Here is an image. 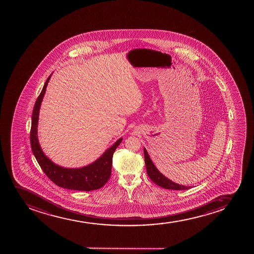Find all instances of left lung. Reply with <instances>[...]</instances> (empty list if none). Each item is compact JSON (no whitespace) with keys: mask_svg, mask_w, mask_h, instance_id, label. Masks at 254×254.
Listing matches in <instances>:
<instances>
[{"mask_svg":"<svg viewBox=\"0 0 254 254\" xmlns=\"http://www.w3.org/2000/svg\"><path fill=\"white\" fill-rule=\"evenodd\" d=\"M144 156H145V163H146V172L150 179L152 180L155 184L159 187H163L164 189L175 190H188L190 187H186L183 185L177 184L170 181L169 179L165 177L162 173L159 172L156 166H155L151 158L149 157L148 152L144 147Z\"/></svg>","mask_w":254,"mask_h":254,"instance_id":"left-lung-1","label":"left lung"}]
</instances>
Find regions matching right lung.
I'll return each instance as SVG.
<instances>
[{
  "label": "right lung",
  "instance_id": "right-lung-1",
  "mask_svg": "<svg viewBox=\"0 0 254 254\" xmlns=\"http://www.w3.org/2000/svg\"><path fill=\"white\" fill-rule=\"evenodd\" d=\"M52 74L47 78L43 89L35 102L33 110L30 129V144L33 153L47 177L57 186L65 189L84 191L100 189L108 182L111 176L113 155L117 147L122 142L123 138H120L113 146L107 149L106 152L95 162L82 168H64L53 163V161L47 158L39 143L37 127L41 102L44 97L47 84Z\"/></svg>",
  "mask_w": 254,
  "mask_h": 254
}]
</instances>
